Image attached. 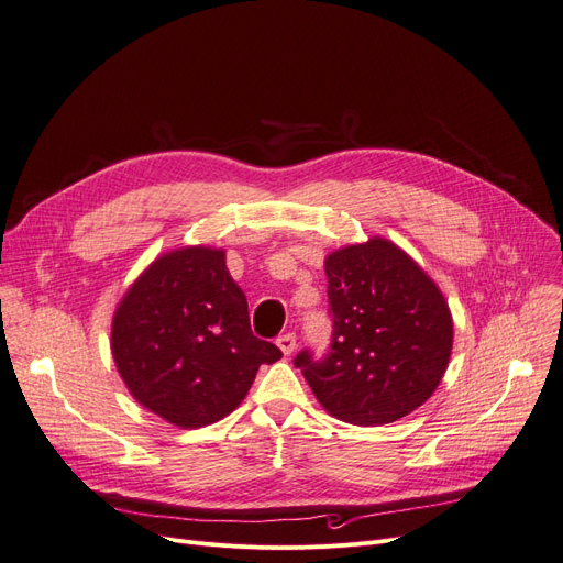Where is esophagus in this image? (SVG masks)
I'll return each mask as SVG.
<instances>
[{
    "instance_id": "esophagus-1",
    "label": "esophagus",
    "mask_w": 563,
    "mask_h": 563,
    "mask_svg": "<svg viewBox=\"0 0 563 563\" xmlns=\"http://www.w3.org/2000/svg\"><path fill=\"white\" fill-rule=\"evenodd\" d=\"M276 344H278V349L285 353V356H289V353L297 349V335L294 333H283L278 340H276Z\"/></svg>"
}]
</instances>
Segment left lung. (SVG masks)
Instances as JSON below:
<instances>
[{"mask_svg":"<svg viewBox=\"0 0 563 563\" xmlns=\"http://www.w3.org/2000/svg\"><path fill=\"white\" fill-rule=\"evenodd\" d=\"M331 353L301 367L317 401L351 424H390L420 408L450 365L454 321L433 278L395 242L372 236L323 260Z\"/></svg>","mask_w":563,"mask_h":563,"instance_id":"8db88e82","label":"left lung"}]
</instances>
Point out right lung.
Segmentation results:
<instances>
[{
  "mask_svg": "<svg viewBox=\"0 0 563 563\" xmlns=\"http://www.w3.org/2000/svg\"><path fill=\"white\" fill-rule=\"evenodd\" d=\"M111 356L130 395L180 429L214 424L244 401L276 344L253 335L225 251L180 246L130 285L111 319Z\"/></svg>",
  "mask_w": 563,
  "mask_h": 563,
  "instance_id": "1",
  "label": "right lung"
}]
</instances>
